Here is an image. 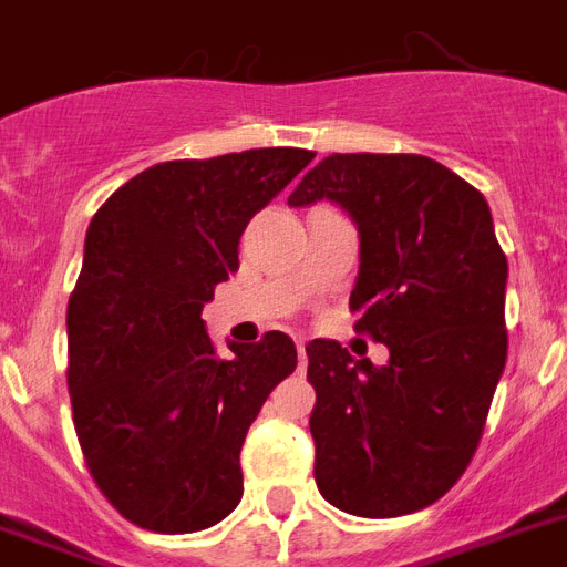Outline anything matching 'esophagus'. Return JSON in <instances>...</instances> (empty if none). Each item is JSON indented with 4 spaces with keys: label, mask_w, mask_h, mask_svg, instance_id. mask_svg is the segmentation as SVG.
<instances>
[{
    "label": "esophagus",
    "mask_w": 567,
    "mask_h": 567,
    "mask_svg": "<svg viewBox=\"0 0 567 567\" xmlns=\"http://www.w3.org/2000/svg\"><path fill=\"white\" fill-rule=\"evenodd\" d=\"M297 353H300V371H306L309 355H306V338H297Z\"/></svg>",
    "instance_id": "esophagus-1"
}]
</instances>
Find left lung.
Here are the masks:
<instances>
[{
    "label": "left lung",
    "mask_w": 567,
    "mask_h": 567,
    "mask_svg": "<svg viewBox=\"0 0 567 567\" xmlns=\"http://www.w3.org/2000/svg\"><path fill=\"white\" fill-rule=\"evenodd\" d=\"M341 205L359 231L355 327L373 364L315 338L309 430L320 494L359 518H396L453 488L506 364L509 265L485 196L426 155H329L288 205Z\"/></svg>",
    "instance_id": "8db88e82"
}]
</instances>
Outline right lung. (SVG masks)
<instances>
[{
  "mask_svg": "<svg viewBox=\"0 0 567 567\" xmlns=\"http://www.w3.org/2000/svg\"><path fill=\"white\" fill-rule=\"evenodd\" d=\"M311 158L270 146L155 164L93 214L66 306V385L93 480L137 527L196 533L240 503V447L297 347L267 332L220 359L203 306L238 270L252 214Z\"/></svg>",
  "mask_w": 567,
  "mask_h": 567,
  "instance_id": "add662e5",
  "label": "right lung"
}]
</instances>
